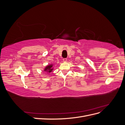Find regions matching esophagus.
<instances>
[{
    "mask_svg": "<svg viewBox=\"0 0 125 125\" xmlns=\"http://www.w3.org/2000/svg\"><path fill=\"white\" fill-rule=\"evenodd\" d=\"M67 60V58H63V62H66Z\"/></svg>",
    "mask_w": 125,
    "mask_h": 125,
    "instance_id": "1",
    "label": "esophagus"
}]
</instances>
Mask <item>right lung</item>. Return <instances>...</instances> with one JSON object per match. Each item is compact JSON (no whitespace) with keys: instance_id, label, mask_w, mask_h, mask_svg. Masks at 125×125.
Masks as SVG:
<instances>
[{"instance_id":"add662e5","label":"right lung","mask_w":125,"mask_h":125,"mask_svg":"<svg viewBox=\"0 0 125 125\" xmlns=\"http://www.w3.org/2000/svg\"><path fill=\"white\" fill-rule=\"evenodd\" d=\"M52 66H53V65H52V64H51V65H48V66H47L45 68L44 71H46V72H48V73H51V72H52V70H53V68H52Z\"/></svg>"}]
</instances>
